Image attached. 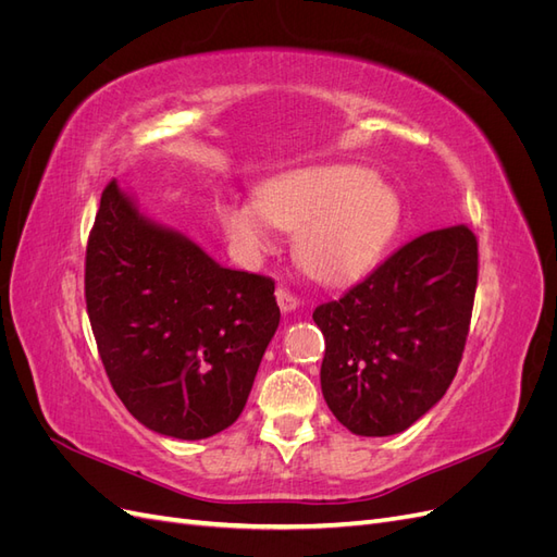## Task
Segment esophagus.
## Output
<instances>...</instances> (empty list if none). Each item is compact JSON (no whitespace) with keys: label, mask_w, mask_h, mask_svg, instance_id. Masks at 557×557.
Masks as SVG:
<instances>
[{"label":"esophagus","mask_w":557,"mask_h":557,"mask_svg":"<svg viewBox=\"0 0 557 557\" xmlns=\"http://www.w3.org/2000/svg\"><path fill=\"white\" fill-rule=\"evenodd\" d=\"M276 301L283 313H293L299 307V299L288 290V288H278L276 290Z\"/></svg>","instance_id":"1"}]
</instances>
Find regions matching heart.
Segmentation results:
<instances>
[{
	"mask_svg": "<svg viewBox=\"0 0 557 557\" xmlns=\"http://www.w3.org/2000/svg\"><path fill=\"white\" fill-rule=\"evenodd\" d=\"M218 223L244 258L276 246V227L297 232V258L327 285H346L376 264L401 221L397 193L358 164L301 166L262 185L258 199H223Z\"/></svg>",
	"mask_w": 557,
	"mask_h": 557,
	"instance_id": "heart-1",
	"label": "heart"
}]
</instances>
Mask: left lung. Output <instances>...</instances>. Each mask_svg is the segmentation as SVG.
Segmentation results:
<instances>
[{"mask_svg":"<svg viewBox=\"0 0 557 557\" xmlns=\"http://www.w3.org/2000/svg\"><path fill=\"white\" fill-rule=\"evenodd\" d=\"M479 276L476 237L420 234L364 281L313 311L325 336L320 387L360 436L411 428L444 397L465 350Z\"/></svg>","mask_w":557,"mask_h":557,"instance_id":"1","label":"left lung"}]
</instances>
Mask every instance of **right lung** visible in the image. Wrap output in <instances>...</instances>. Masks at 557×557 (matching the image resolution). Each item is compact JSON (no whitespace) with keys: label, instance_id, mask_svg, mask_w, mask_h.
I'll use <instances>...</instances> for the list:
<instances>
[{"label":"right lung","instance_id":"right-lung-1","mask_svg":"<svg viewBox=\"0 0 557 557\" xmlns=\"http://www.w3.org/2000/svg\"><path fill=\"white\" fill-rule=\"evenodd\" d=\"M86 301L109 381L148 430L197 442L246 407L278 327L274 281L227 269L111 181L86 252Z\"/></svg>","mask_w":557,"mask_h":557}]
</instances>
